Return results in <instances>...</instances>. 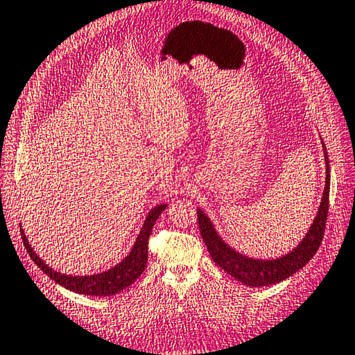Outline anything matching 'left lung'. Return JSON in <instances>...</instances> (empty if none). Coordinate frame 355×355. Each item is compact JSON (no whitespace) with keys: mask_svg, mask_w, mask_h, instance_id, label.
I'll return each mask as SVG.
<instances>
[{"mask_svg":"<svg viewBox=\"0 0 355 355\" xmlns=\"http://www.w3.org/2000/svg\"><path fill=\"white\" fill-rule=\"evenodd\" d=\"M323 144V141H322ZM324 148V144H323ZM324 163H326V180H324V189L323 197L318 206V211L315 214V218L312 221L311 227L308 229L306 235L303 240L298 243L297 248L288 254L277 259H252V257L241 254L235 251L232 246L220 237L218 232L215 231L211 218L200 209H197L198 215V226L200 234L203 237L205 245L207 246L212 260L215 265H218L221 269L226 270L229 275H232L235 280L241 282L243 284L251 288H260V286H269V284L280 283L286 280L288 277L295 274L298 269L306 266V263L314 257L318 246L323 240L324 226H326V217H328L329 209V184H331V175H329V159L328 152L324 148Z\"/></svg>","mask_w":355,"mask_h":355,"instance_id":"1","label":"left lung"}]
</instances>
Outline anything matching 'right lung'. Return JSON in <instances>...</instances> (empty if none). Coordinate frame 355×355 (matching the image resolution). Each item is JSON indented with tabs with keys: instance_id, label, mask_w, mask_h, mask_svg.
Returning a JSON list of instances; mask_svg holds the SVG:
<instances>
[{
	"instance_id": "right-lung-1",
	"label": "right lung",
	"mask_w": 355,
	"mask_h": 355,
	"mask_svg": "<svg viewBox=\"0 0 355 355\" xmlns=\"http://www.w3.org/2000/svg\"><path fill=\"white\" fill-rule=\"evenodd\" d=\"M166 207H168L166 203L152 207L148 214V217L144 220L141 231L138 234V237L134 243V246H132L130 252L114 268L94 275H67V274L58 272V270H53L51 266L46 265V261L40 259V255H37V252L33 251L29 240H27L26 234L23 231V227L19 226L21 237H23L24 248L27 249V252H29L31 259L35 261V265L43 270L47 277H51L53 282L61 284L62 288L73 291V293H78V294H85V295H95V297L114 295V294L121 293V291L126 289L128 286H130V284L144 272L146 263H148L149 235L152 234V227H154L157 218L162 215V212L166 209Z\"/></svg>"
}]
</instances>
